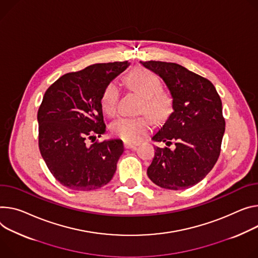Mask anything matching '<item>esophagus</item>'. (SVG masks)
Here are the masks:
<instances>
[{
	"instance_id": "34e87169",
	"label": "esophagus",
	"mask_w": 258,
	"mask_h": 258,
	"mask_svg": "<svg viewBox=\"0 0 258 258\" xmlns=\"http://www.w3.org/2000/svg\"><path fill=\"white\" fill-rule=\"evenodd\" d=\"M137 144H132V143H124V148L125 149H133L135 150L137 148Z\"/></svg>"
}]
</instances>
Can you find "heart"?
<instances>
[{"label":"heart","instance_id":"b5f03b06","mask_svg":"<svg viewBox=\"0 0 258 258\" xmlns=\"http://www.w3.org/2000/svg\"><path fill=\"white\" fill-rule=\"evenodd\" d=\"M128 87L144 98L142 111H146L155 120H161L168 116L172 109V101L167 93L160 91L158 78L145 69H136L125 78ZM119 88L110 83L104 90L102 109L108 116L117 112ZM152 121L147 116L122 117L112 123L111 132L123 141L136 143L140 141L151 128Z\"/></svg>","mask_w":258,"mask_h":258}]
</instances>
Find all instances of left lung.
Segmentation results:
<instances>
[{
	"label": "left lung",
	"mask_w": 258,
	"mask_h": 258,
	"mask_svg": "<svg viewBox=\"0 0 258 258\" xmlns=\"http://www.w3.org/2000/svg\"><path fill=\"white\" fill-rule=\"evenodd\" d=\"M165 82L172 98V113L152 136L154 142L175 148H155L149 179L166 189L181 190L202 181L220 154L225 121L214 85L186 68L166 61H140Z\"/></svg>",
	"instance_id": "left-lung-1"
}]
</instances>
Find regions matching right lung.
I'll return each instance as SVG.
<instances>
[{
  "label": "right lung",
  "instance_id": "right-lung-1",
  "mask_svg": "<svg viewBox=\"0 0 258 258\" xmlns=\"http://www.w3.org/2000/svg\"><path fill=\"white\" fill-rule=\"evenodd\" d=\"M131 62L96 63L58 78L38 111L39 148L54 178L73 190L100 188L113 178L124 151L119 139L86 144L106 133L102 97Z\"/></svg>",
  "mask_w": 258,
  "mask_h": 258
}]
</instances>
